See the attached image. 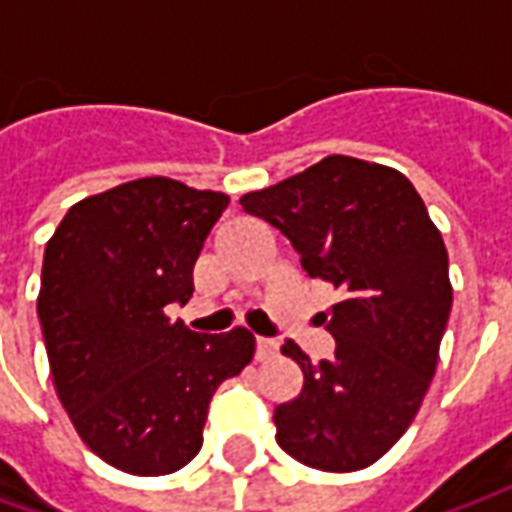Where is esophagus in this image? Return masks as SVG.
Segmentation results:
<instances>
[{"mask_svg": "<svg viewBox=\"0 0 512 512\" xmlns=\"http://www.w3.org/2000/svg\"><path fill=\"white\" fill-rule=\"evenodd\" d=\"M277 348V340H268V337H257L255 340V356L260 362H263V359H271V356L277 354Z\"/></svg>", "mask_w": 512, "mask_h": 512, "instance_id": "obj_1", "label": "esophagus"}]
</instances>
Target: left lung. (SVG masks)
<instances>
[{
    "instance_id": "1",
    "label": "left lung",
    "mask_w": 512,
    "mask_h": 512,
    "mask_svg": "<svg viewBox=\"0 0 512 512\" xmlns=\"http://www.w3.org/2000/svg\"><path fill=\"white\" fill-rule=\"evenodd\" d=\"M299 252L307 277L340 290L326 329L334 356L304 373L299 397L274 411L277 444L304 466L356 472L376 463L417 417L452 310L450 260L411 180L392 167L326 156L241 197Z\"/></svg>"
}]
</instances>
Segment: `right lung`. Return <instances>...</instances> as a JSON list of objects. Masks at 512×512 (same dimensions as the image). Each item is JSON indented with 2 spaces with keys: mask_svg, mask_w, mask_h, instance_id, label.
<instances>
[{
  "mask_svg": "<svg viewBox=\"0 0 512 512\" xmlns=\"http://www.w3.org/2000/svg\"><path fill=\"white\" fill-rule=\"evenodd\" d=\"M230 197L139 178L84 197L46 244L38 318L73 428L120 472L158 477L200 452L216 386L255 356L246 329L169 321Z\"/></svg>",
  "mask_w": 512,
  "mask_h": 512,
  "instance_id": "add662e5",
  "label": "right lung"
}]
</instances>
